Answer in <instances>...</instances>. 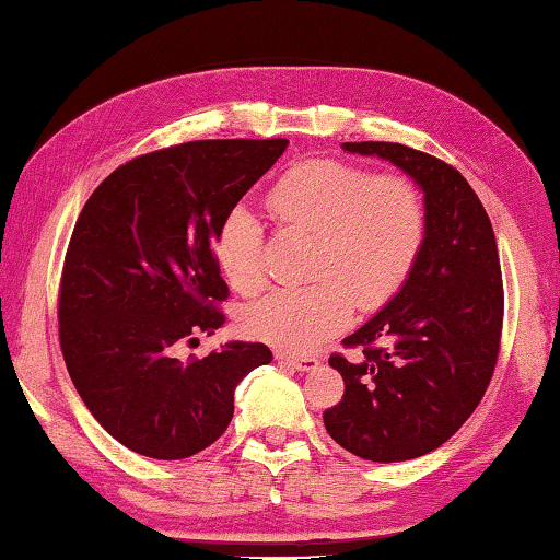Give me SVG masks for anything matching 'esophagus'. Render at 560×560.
Instances as JSON below:
<instances>
[{"mask_svg":"<svg viewBox=\"0 0 560 560\" xmlns=\"http://www.w3.org/2000/svg\"><path fill=\"white\" fill-rule=\"evenodd\" d=\"M275 360H278L280 364L292 366V370H298V372H310V370H315V366H317V360H315V357H310V354L295 357V354H288V352H275Z\"/></svg>","mask_w":560,"mask_h":560,"instance_id":"1","label":"esophagus"}]
</instances>
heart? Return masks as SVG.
<instances>
[{"label": "heart", "mask_w": 560, "mask_h": 560, "mask_svg": "<svg viewBox=\"0 0 560 560\" xmlns=\"http://www.w3.org/2000/svg\"><path fill=\"white\" fill-rule=\"evenodd\" d=\"M268 203L285 225L317 235L313 272L319 280L275 290L243 315L247 335L288 352H305L340 332L354 302L362 310L384 305L405 285L424 245V198L405 176L307 159L275 180ZM213 247L235 292L262 288V231L250 208L228 210Z\"/></svg>", "instance_id": "b5f03b06"}]
</instances>
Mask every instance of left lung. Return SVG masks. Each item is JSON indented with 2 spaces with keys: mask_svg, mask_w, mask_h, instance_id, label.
Instances as JSON below:
<instances>
[{
  "mask_svg": "<svg viewBox=\"0 0 560 560\" xmlns=\"http://www.w3.org/2000/svg\"><path fill=\"white\" fill-rule=\"evenodd\" d=\"M342 149L415 178L427 235L397 295L342 340L362 354L329 357L345 394L323 419L337 444L366 462L417 459L459 432L491 382L503 325L497 237L474 188L436 155L387 141Z\"/></svg>",
  "mask_w": 560,
  "mask_h": 560,
  "instance_id": "1",
  "label": "left lung"
}]
</instances>
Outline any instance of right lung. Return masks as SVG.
<instances>
[{"label": "right lung", "instance_id": "add662e5", "mask_svg": "<svg viewBox=\"0 0 560 560\" xmlns=\"http://www.w3.org/2000/svg\"><path fill=\"white\" fill-rule=\"evenodd\" d=\"M285 149V139H225L151 151L81 210L59 285L61 354L91 415L131 452L163 462L203 452L231 424L237 384L272 360L262 342L186 362L176 350L225 323L215 233Z\"/></svg>", "mask_w": 560, "mask_h": 560}]
</instances>
